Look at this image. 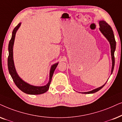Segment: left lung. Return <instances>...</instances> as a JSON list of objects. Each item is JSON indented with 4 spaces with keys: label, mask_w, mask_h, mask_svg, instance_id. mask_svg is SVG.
<instances>
[{
    "label": "left lung",
    "mask_w": 122,
    "mask_h": 122,
    "mask_svg": "<svg viewBox=\"0 0 122 122\" xmlns=\"http://www.w3.org/2000/svg\"><path fill=\"white\" fill-rule=\"evenodd\" d=\"M99 25H100V28H99L100 30L101 31L102 33L103 34V35L107 38V40L109 41V42L110 44V47H111V55H112V72H113V70H114V64H115L114 51L115 50H116V40H115L114 35V34H113V30H112L111 27H110V26L107 23H106V22H105V21L104 20L100 21ZM105 84L101 87L94 89V90L90 91V92H83V94H92V93H94V92H98V91L100 90L102 88H103L104 86L105 85Z\"/></svg>",
    "instance_id": "8db88e82"
}]
</instances>
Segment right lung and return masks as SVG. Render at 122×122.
Instances as JSON below:
<instances>
[{"label":"right lung","mask_w":122,"mask_h":122,"mask_svg":"<svg viewBox=\"0 0 122 122\" xmlns=\"http://www.w3.org/2000/svg\"><path fill=\"white\" fill-rule=\"evenodd\" d=\"M20 25V23H19L14 28L12 32V38L9 41V46H8V50H9V56L8 57V70H9V74H10L11 77H12L13 80L16 86L24 93L31 94V95H38V94H43L46 92L49 89L53 72H54L58 63H56V64L52 66L50 73V80L46 85L43 86H35L30 85V84L26 83L25 82L23 81L19 77L17 72H16L15 67H14L13 57V48L15 33Z\"/></svg>","instance_id":"add662e5"}]
</instances>
